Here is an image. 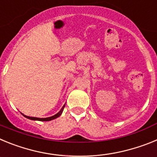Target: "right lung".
<instances>
[{
	"instance_id": "obj_1",
	"label": "right lung",
	"mask_w": 157,
	"mask_h": 157,
	"mask_svg": "<svg viewBox=\"0 0 157 157\" xmlns=\"http://www.w3.org/2000/svg\"><path fill=\"white\" fill-rule=\"evenodd\" d=\"M65 105H63V108L61 109V110L59 111L58 113H56V115H54V116H51V117H48V118H37V117H30V116H25V115H23V116H25L26 118H27V119H30V120H38V121H50V120H54V119H56L57 117H59L60 115L62 114V112H63V107H64Z\"/></svg>"
}]
</instances>
